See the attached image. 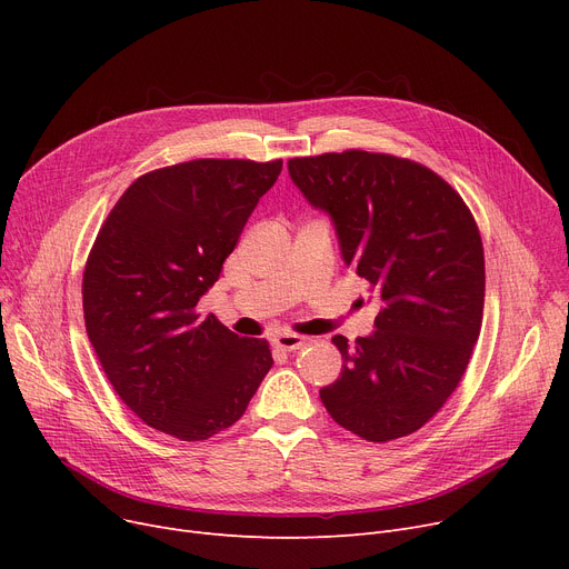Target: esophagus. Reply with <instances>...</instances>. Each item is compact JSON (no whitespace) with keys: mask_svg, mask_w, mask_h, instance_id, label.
<instances>
[{"mask_svg":"<svg viewBox=\"0 0 569 569\" xmlns=\"http://www.w3.org/2000/svg\"><path fill=\"white\" fill-rule=\"evenodd\" d=\"M272 341L281 350H300L307 346V339L300 335H277Z\"/></svg>","mask_w":569,"mask_h":569,"instance_id":"1","label":"esophagus"}]
</instances>
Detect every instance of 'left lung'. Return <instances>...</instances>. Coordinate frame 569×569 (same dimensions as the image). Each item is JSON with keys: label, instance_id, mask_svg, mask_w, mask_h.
<instances>
[{"label": "left lung", "instance_id": "left-lung-1", "mask_svg": "<svg viewBox=\"0 0 569 569\" xmlns=\"http://www.w3.org/2000/svg\"><path fill=\"white\" fill-rule=\"evenodd\" d=\"M288 172L332 219L343 262L380 300L369 337L332 339L343 367L320 401L365 440L408 436L457 390L480 337V230L442 177L408 159L348 149L290 159Z\"/></svg>", "mask_w": 569, "mask_h": 569}]
</instances>
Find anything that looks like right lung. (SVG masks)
Masks as SVG:
<instances>
[{
  "label": "right lung",
  "instance_id": "1",
  "mask_svg": "<svg viewBox=\"0 0 569 569\" xmlns=\"http://www.w3.org/2000/svg\"><path fill=\"white\" fill-rule=\"evenodd\" d=\"M283 161L198 159L138 177L99 230L82 277L87 337L138 417L207 440L244 415L272 369L264 339H242L196 305L221 274Z\"/></svg>",
  "mask_w": 569,
  "mask_h": 569
}]
</instances>
